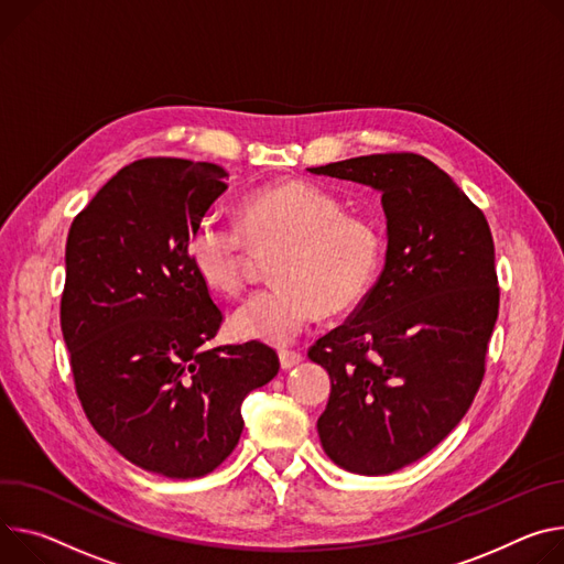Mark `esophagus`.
<instances>
[{
	"label": "esophagus",
	"instance_id": "esophagus-1",
	"mask_svg": "<svg viewBox=\"0 0 564 564\" xmlns=\"http://www.w3.org/2000/svg\"><path fill=\"white\" fill-rule=\"evenodd\" d=\"M279 360H281L283 369H292V367H296L303 360V355L299 350H281L279 352Z\"/></svg>",
	"mask_w": 564,
	"mask_h": 564
}]
</instances>
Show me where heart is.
<instances>
[{"label":"heart","mask_w":564,"mask_h":564,"mask_svg":"<svg viewBox=\"0 0 564 564\" xmlns=\"http://www.w3.org/2000/svg\"><path fill=\"white\" fill-rule=\"evenodd\" d=\"M249 238L281 245L272 263L276 283L249 296L234 313L231 328L276 346L294 341L319 313L339 315L360 303L382 263L378 229L344 214L328 188L305 180L251 191L242 199V225L220 214L202 216L188 238L199 279L223 294H238Z\"/></svg>","instance_id":"obj_1"}]
</instances>
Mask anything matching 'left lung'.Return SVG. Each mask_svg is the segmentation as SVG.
<instances>
[{
    "mask_svg": "<svg viewBox=\"0 0 564 564\" xmlns=\"http://www.w3.org/2000/svg\"><path fill=\"white\" fill-rule=\"evenodd\" d=\"M308 171L382 193L384 270L308 357L330 376L317 421L324 452L348 473L389 475L434 449L484 380L499 311L490 227L445 171L414 152Z\"/></svg>",
    "mask_w": 564,
    "mask_h": 564,
    "instance_id": "left-lung-1",
    "label": "left lung"
}]
</instances>
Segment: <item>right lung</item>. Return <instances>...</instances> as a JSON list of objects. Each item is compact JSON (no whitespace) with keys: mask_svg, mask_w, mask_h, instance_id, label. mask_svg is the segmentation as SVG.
Masks as SVG:
<instances>
[{"mask_svg":"<svg viewBox=\"0 0 564 564\" xmlns=\"http://www.w3.org/2000/svg\"><path fill=\"white\" fill-rule=\"evenodd\" d=\"M227 177L209 162H132L67 236L61 326L80 404L130 464L171 479L216 470L242 434V400L279 373L256 339L204 348L223 313L188 238Z\"/></svg>","mask_w":564,"mask_h":564,"instance_id":"right-lung-1","label":"right lung"}]
</instances>
